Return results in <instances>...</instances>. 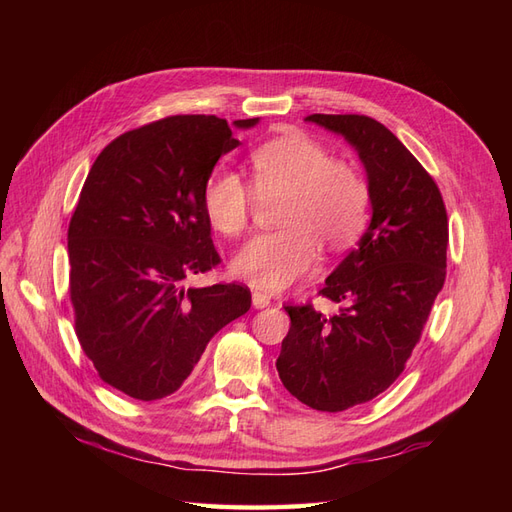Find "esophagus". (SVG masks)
<instances>
[{
  "instance_id": "1",
  "label": "esophagus",
  "mask_w": 512,
  "mask_h": 512,
  "mask_svg": "<svg viewBox=\"0 0 512 512\" xmlns=\"http://www.w3.org/2000/svg\"><path fill=\"white\" fill-rule=\"evenodd\" d=\"M252 305L256 309H262V307H269L271 305V297L267 292H260V290H254L252 292Z\"/></svg>"
}]
</instances>
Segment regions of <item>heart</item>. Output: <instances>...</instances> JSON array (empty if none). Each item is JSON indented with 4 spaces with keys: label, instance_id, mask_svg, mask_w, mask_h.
<instances>
[{
    "label": "heart",
    "instance_id": "heart-1",
    "mask_svg": "<svg viewBox=\"0 0 512 512\" xmlns=\"http://www.w3.org/2000/svg\"><path fill=\"white\" fill-rule=\"evenodd\" d=\"M252 173L260 194L286 192L277 230L258 232L232 260V271L265 290H282L314 267L318 243L346 250L363 235L369 218L365 179L329 149L303 134L271 138L252 151ZM211 226L237 237L252 211V192L237 170L218 166L203 188Z\"/></svg>",
    "mask_w": 512,
    "mask_h": 512
}]
</instances>
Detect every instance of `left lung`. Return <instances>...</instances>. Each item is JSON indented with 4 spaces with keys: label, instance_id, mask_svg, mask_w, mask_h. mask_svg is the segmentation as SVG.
<instances>
[{
    "label": "left lung",
    "instance_id": "left-lung-1",
    "mask_svg": "<svg viewBox=\"0 0 512 512\" xmlns=\"http://www.w3.org/2000/svg\"><path fill=\"white\" fill-rule=\"evenodd\" d=\"M342 134L367 173L371 222L320 290L342 303L331 318L288 305L277 374L320 412L378 397L399 378L444 286L448 218L436 181L404 143L365 115H309Z\"/></svg>",
    "mask_w": 512,
    "mask_h": 512
}]
</instances>
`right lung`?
Here are the masks:
<instances>
[{
    "label": "right lung",
    "mask_w": 512,
    "mask_h": 512,
    "mask_svg": "<svg viewBox=\"0 0 512 512\" xmlns=\"http://www.w3.org/2000/svg\"><path fill=\"white\" fill-rule=\"evenodd\" d=\"M215 115H175L117 136L91 166L68 228L74 329L100 378L134 399L175 393L211 337L243 316L239 284L185 288L220 262L203 207L239 141Z\"/></svg>",
    "instance_id": "add662e5"
}]
</instances>
